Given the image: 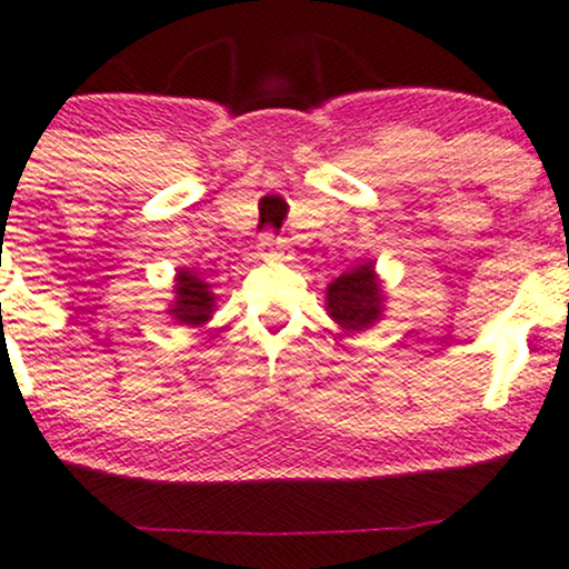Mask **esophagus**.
Instances as JSON below:
<instances>
[{
    "mask_svg": "<svg viewBox=\"0 0 569 569\" xmlns=\"http://www.w3.org/2000/svg\"><path fill=\"white\" fill-rule=\"evenodd\" d=\"M259 248H261V256H264V259H289L291 256L289 242L280 237H272V234H261Z\"/></svg>",
    "mask_w": 569,
    "mask_h": 569,
    "instance_id": "34e87169",
    "label": "esophagus"
}]
</instances>
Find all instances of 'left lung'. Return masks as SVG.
<instances>
[{
  "label": "left lung",
  "mask_w": 569,
  "mask_h": 569,
  "mask_svg": "<svg viewBox=\"0 0 569 569\" xmlns=\"http://www.w3.org/2000/svg\"><path fill=\"white\" fill-rule=\"evenodd\" d=\"M325 308L338 330L349 338L379 325L387 310V291L385 280L376 272V261L368 259L338 274L327 286Z\"/></svg>",
  "instance_id": "8db88e82"
}]
</instances>
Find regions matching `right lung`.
Wrapping results in <instances>:
<instances>
[{
    "mask_svg": "<svg viewBox=\"0 0 569 569\" xmlns=\"http://www.w3.org/2000/svg\"><path fill=\"white\" fill-rule=\"evenodd\" d=\"M166 313L171 316V321H177L179 327H188V330L204 327L214 316L212 286L196 272H190L188 267H179L174 274V300L166 308Z\"/></svg>",
    "mask_w": 569,
    "mask_h": 569,
    "instance_id": "obj_1",
    "label": "right lung"
}]
</instances>
